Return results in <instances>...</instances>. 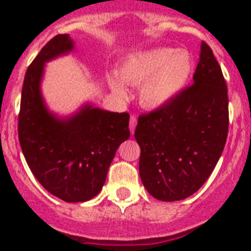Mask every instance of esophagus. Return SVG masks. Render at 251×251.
<instances>
[{"label": "esophagus", "mask_w": 251, "mask_h": 251, "mask_svg": "<svg viewBox=\"0 0 251 251\" xmlns=\"http://www.w3.org/2000/svg\"><path fill=\"white\" fill-rule=\"evenodd\" d=\"M136 124H137V118L135 115H131V118H129V131H131V133L135 132Z\"/></svg>", "instance_id": "obj_1"}]
</instances>
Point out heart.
<instances>
[{
  "label": "heart",
  "instance_id": "1",
  "mask_svg": "<svg viewBox=\"0 0 251 251\" xmlns=\"http://www.w3.org/2000/svg\"><path fill=\"white\" fill-rule=\"evenodd\" d=\"M194 73V59L187 50L158 47L132 56L119 69L124 83L139 86V102L148 110L170 103L190 82ZM112 90L120 97L127 91L119 79H111Z\"/></svg>",
  "mask_w": 251,
  "mask_h": 251
}]
</instances>
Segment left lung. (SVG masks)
<instances>
[{
    "label": "left lung",
    "mask_w": 251,
    "mask_h": 251,
    "mask_svg": "<svg viewBox=\"0 0 251 251\" xmlns=\"http://www.w3.org/2000/svg\"><path fill=\"white\" fill-rule=\"evenodd\" d=\"M194 83L170 103L139 116L140 178L162 201L186 199L208 179L224 151L229 127L228 89L205 42Z\"/></svg>",
    "instance_id": "obj_1"
}]
</instances>
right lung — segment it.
Here are the masks:
<instances>
[{"label": "right lung", "instance_id": "obj_1", "mask_svg": "<svg viewBox=\"0 0 251 251\" xmlns=\"http://www.w3.org/2000/svg\"><path fill=\"white\" fill-rule=\"evenodd\" d=\"M73 50L69 35H56L27 68L18 137L23 156L39 183L68 203L98 195L116 149L129 137V114L86 104L69 119L48 111L40 94L44 64Z\"/></svg>", "mask_w": 251, "mask_h": 251}]
</instances>
